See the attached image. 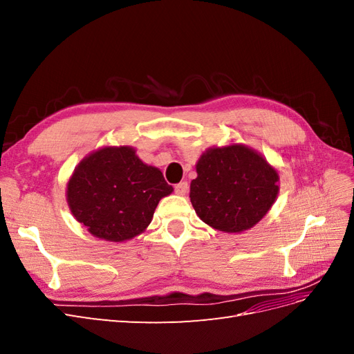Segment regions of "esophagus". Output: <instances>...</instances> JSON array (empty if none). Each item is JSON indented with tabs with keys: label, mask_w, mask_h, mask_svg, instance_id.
Wrapping results in <instances>:
<instances>
[{
	"label": "esophagus",
	"mask_w": 354,
	"mask_h": 354,
	"mask_svg": "<svg viewBox=\"0 0 354 354\" xmlns=\"http://www.w3.org/2000/svg\"><path fill=\"white\" fill-rule=\"evenodd\" d=\"M174 190H176V194H177V195H180V196L186 195V194H187V190H189L187 181H181V183L176 185V186H174Z\"/></svg>",
	"instance_id": "esophagus-1"
}]
</instances>
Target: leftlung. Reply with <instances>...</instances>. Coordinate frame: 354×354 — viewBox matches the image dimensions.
Segmentation results:
<instances>
[{"label":"left lung","mask_w":354,"mask_h":354,"mask_svg":"<svg viewBox=\"0 0 354 354\" xmlns=\"http://www.w3.org/2000/svg\"><path fill=\"white\" fill-rule=\"evenodd\" d=\"M190 202L208 226L241 233L255 226L272 208L279 192V174L245 145L211 147L196 164Z\"/></svg>","instance_id":"8db88e82"}]
</instances>
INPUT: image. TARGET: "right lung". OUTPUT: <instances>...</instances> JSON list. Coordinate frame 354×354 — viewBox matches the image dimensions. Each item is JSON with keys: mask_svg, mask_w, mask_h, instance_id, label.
I'll return each mask as SVG.
<instances>
[{"mask_svg": "<svg viewBox=\"0 0 354 354\" xmlns=\"http://www.w3.org/2000/svg\"><path fill=\"white\" fill-rule=\"evenodd\" d=\"M173 194L160 169L146 165L130 146H109L85 156L68 181L73 217L93 236L124 242L146 230L159 201Z\"/></svg>", "mask_w": 354, "mask_h": 354, "instance_id": "right-lung-1", "label": "right lung"}]
</instances>
